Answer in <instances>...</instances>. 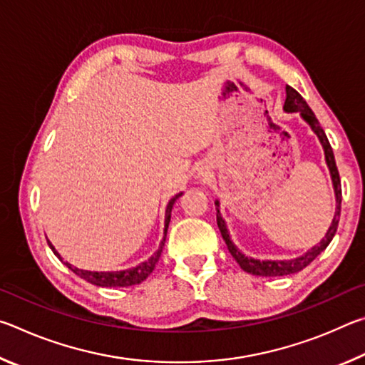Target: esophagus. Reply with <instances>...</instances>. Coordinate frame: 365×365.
Returning a JSON list of instances; mask_svg holds the SVG:
<instances>
[{
  "label": "esophagus",
  "mask_w": 365,
  "mask_h": 365,
  "mask_svg": "<svg viewBox=\"0 0 365 365\" xmlns=\"http://www.w3.org/2000/svg\"><path fill=\"white\" fill-rule=\"evenodd\" d=\"M206 177H207V172H205V170H200V172H197V178H202V180H205Z\"/></svg>",
  "instance_id": "obj_1"
}]
</instances>
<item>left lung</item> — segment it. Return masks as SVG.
<instances>
[{"label":"left lung","instance_id":"1","mask_svg":"<svg viewBox=\"0 0 365 365\" xmlns=\"http://www.w3.org/2000/svg\"><path fill=\"white\" fill-rule=\"evenodd\" d=\"M285 91H287V100H285V104H283V110H285V113H299L301 119L312 128V132L317 135L320 145H322V148H324L325 163H327V168H329V170H330L333 191H335L336 207H335V215H333L331 225L329 227V230H327L325 237L320 240V243L312 246L311 250H307L304 255L294 257V259H283V261H274V259H265V261H261V259H255V257L243 255V252L240 251L237 246H235V243L230 238V233H228L225 220L222 219L219 201H215V206H217V225H219V230L222 233V238L225 240L228 251H230V255L233 256L235 261L240 264V267H242L245 272H248V274H252V275H259V277L292 275V274H296V272H301L302 269L307 267V265L311 264L314 259H316L320 252H322L327 246L330 245L333 237H335L338 222H339V211H341V182H339V174L336 169L335 156H333V150L329 143V138H327L324 128L320 127L316 114H314L312 109L307 106L304 98H302L298 91L288 85H287Z\"/></svg>","mask_w":365,"mask_h":365}]
</instances>
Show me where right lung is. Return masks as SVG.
I'll return each instance as SVG.
<instances>
[{"mask_svg":"<svg viewBox=\"0 0 365 365\" xmlns=\"http://www.w3.org/2000/svg\"><path fill=\"white\" fill-rule=\"evenodd\" d=\"M183 193H178L175 195L172 200L169 201L168 207H165V220H164V238L163 242H160L158 251L154 252V255L146 259L145 262H141L138 265H135L132 269H125V270H115V272H96V270H83V269H78V267H73L72 264H69L67 261H63V257H61L59 252L56 251V248L51 245V242L48 240V245L49 248L53 250L54 256H58L61 261H63L67 267H69L73 274L78 275L80 279L86 280L91 285H96V287H109V288H120V287H132V285H138L143 280L148 279V275L151 274L156 267V264L160 257V252H163L164 248V243H165V237H168V228H169V222H170V212H172V207H174L175 201L180 197Z\"/></svg>","mask_w":365,"mask_h":365,"instance_id":"obj_1","label":"right lung"}]
</instances>
